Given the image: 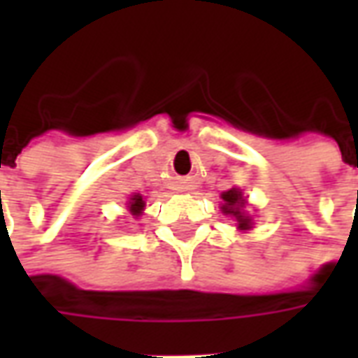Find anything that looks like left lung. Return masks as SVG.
Segmentation results:
<instances>
[{
    "instance_id": "left-lung-1",
    "label": "left lung",
    "mask_w": 358,
    "mask_h": 358,
    "mask_svg": "<svg viewBox=\"0 0 358 358\" xmlns=\"http://www.w3.org/2000/svg\"><path fill=\"white\" fill-rule=\"evenodd\" d=\"M222 197V213L224 215H230L238 220V228L240 230H249V228H253V222H251V217H248L245 213H243V205H245V199H243V194H241V189L238 187H232V189H228L224 194L220 195Z\"/></svg>"
}]
</instances>
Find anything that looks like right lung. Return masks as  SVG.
I'll list each match as a JSON object with an SVG mask.
<instances>
[{
    "instance_id": "add662e5",
    "label": "right lung",
    "mask_w": 358,
    "mask_h": 358,
    "mask_svg": "<svg viewBox=\"0 0 358 358\" xmlns=\"http://www.w3.org/2000/svg\"><path fill=\"white\" fill-rule=\"evenodd\" d=\"M143 207H145V201H143V197L140 194L132 195L128 199V210L132 213L134 217H140L141 213H143Z\"/></svg>"
}]
</instances>
